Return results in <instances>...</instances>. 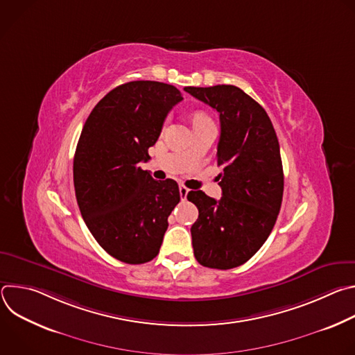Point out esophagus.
<instances>
[{
  "label": "esophagus",
  "instance_id": "1",
  "mask_svg": "<svg viewBox=\"0 0 355 355\" xmlns=\"http://www.w3.org/2000/svg\"><path fill=\"white\" fill-rule=\"evenodd\" d=\"M188 192H189V189L185 187V185H180V196H181V199L184 200L185 198H187V195H188Z\"/></svg>",
  "mask_w": 355,
  "mask_h": 355
}]
</instances>
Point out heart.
Masks as SVG:
<instances>
[{"label":"heart","mask_w":355,"mask_h":355,"mask_svg":"<svg viewBox=\"0 0 355 355\" xmlns=\"http://www.w3.org/2000/svg\"><path fill=\"white\" fill-rule=\"evenodd\" d=\"M209 118L207 116V115H204V114H196L195 115V118H193V122H200V121H208Z\"/></svg>","instance_id":"1"}]
</instances>
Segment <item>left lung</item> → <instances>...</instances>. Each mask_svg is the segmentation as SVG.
Here are the masks:
<instances>
[{"instance_id":"left-lung-1","label":"left lung","mask_w":355,"mask_h":355,"mask_svg":"<svg viewBox=\"0 0 355 355\" xmlns=\"http://www.w3.org/2000/svg\"><path fill=\"white\" fill-rule=\"evenodd\" d=\"M219 114V200L202 191L187 198L199 216L191 227L193 256L208 268L248 261L268 239L282 202L284 171L277 133L264 108L234 85L185 87Z\"/></svg>"}]
</instances>
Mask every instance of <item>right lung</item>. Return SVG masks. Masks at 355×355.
<instances>
[{
    "label": "right lung",
    "mask_w": 355,
    "mask_h": 355,
    "mask_svg": "<svg viewBox=\"0 0 355 355\" xmlns=\"http://www.w3.org/2000/svg\"><path fill=\"white\" fill-rule=\"evenodd\" d=\"M182 95L159 81H130L94 107L80 135L73 177L81 216L110 256L143 264L160 251L180 202L174 180L156 181L139 167L150 160L163 123Z\"/></svg>",
    "instance_id": "obj_1"
}]
</instances>
